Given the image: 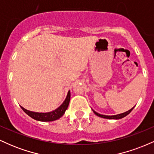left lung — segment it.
Listing matches in <instances>:
<instances>
[{
  "mask_svg": "<svg viewBox=\"0 0 154 154\" xmlns=\"http://www.w3.org/2000/svg\"><path fill=\"white\" fill-rule=\"evenodd\" d=\"M134 109L133 108H132L130 110H129L128 111H126V112L125 113H122V114H117V115H114V116H106V115H102V114H98V113H97L96 111H93V112H94V114L95 115L100 116V117H103V118H106V119H122V118L125 117V116H126L127 115H128L129 114H130V112H131L132 109Z\"/></svg>",
  "mask_w": 154,
  "mask_h": 154,
  "instance_id": "1",
  "label": "left lung"
}]
</instances>
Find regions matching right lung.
I'll list each match as a JSON object with an SVG mask.
<instances>
[{
  "mask_svg": "<svg viewBox=\"0 0 154 154\" xmlns=\"http://www.w3.org/2000/svg\"><path fill=\"white\" fill-rule=\"evenodd\" d=\"M70 101V92H68V94L65 99L63 103L61 104L60 106L56 109V110L51 111V112H48V113H38V112H33V111H28L26 109H24V108L21 106L22 109V110L26 113L27 115H29L30 117L32 118L35 120H38V121H41V122H51L54 121L59 119L60 117H61L63 115V114L65 113V111L68 108L69 103Z\"/></svg>",
  "mask_w": 154,
  "mask_h": 154,
  "instance_id": "1",
  "label": "right lung"
}]
</instances>
